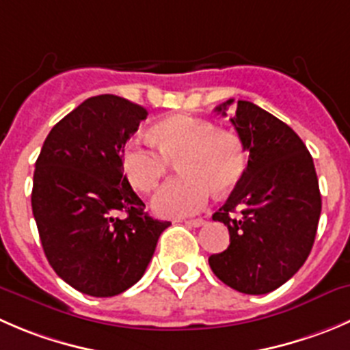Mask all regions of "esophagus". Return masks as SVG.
Wrapping results in <instances>:
<instances>
[{"label": "esophagus", "mask_w": 350, "mask_h": 350, "mask_svg": "<svg viewBox=\"0 0 350 350\" xmlns=\"http://www.w3.org/2000/svg\"><path fill=\"white\" fill-rule=\"evenodd\" d=\"M185 224H186V226H189V227H200V226H203V224H205V220H203V219H189V220H185Z\"/></svg>", "instance_id": "34e87169"}]
</instances>
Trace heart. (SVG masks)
Instances as JSON below:
<instances>
[{
	"mask_svg": "<svg viewBox=\"0 0 350 350\" xmlns=\"http://www.w3.org/2000/svg\"><path fill=\"white\" fill-rule=\"evenodd\" d=\"M157 148L148 138H130L121 150V167L137 191L148 193L178 161L181 176L169 179L152 198L159 215L185 217L205 208L213 189L227 193L246 171V150L236 133L215 130L208 120L176 114L152 128Z\"/></svg>",
	"mask_w": 350,
	"mask_h": 350,
	"instance_id": "obj_1",
	"label": "heart"
}]
</instances>
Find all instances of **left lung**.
<instances>
[{
    "instance_id": "left-lung-1",
    "label": "left lung",
    "mask_w": 350,
    "mask_h": 350,
    "mask_svg": "<svg viewBox=\"0 0 350 350\" xmlns=\"http://www.w3.org/2000/svg\"><path fill=\"white\" fill-rule=\"evenodd\" d=\"M234 100L215 107L226 116ZM244 150L246 171L212 215L227 226L230 244L208 258L212 272L244 294H267L304 265L321 213L313 157L296 131L247 100L230 118Z\"/></svg>"
}]
</instances>
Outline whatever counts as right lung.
<instances>
[{"instance_id": "1", "label": "right lung", "mask_w": 350, "mask_h": 350, "mask_svg": "<svg viewBox=\"0 0 350 350\" xmlns=\"http://www.w3.org/2000/svg\"><path fill=\"white\" fill-rule=\"evenodd\" d=\"M147 114L123 97H90L54 124L37 157L32 212L42 250L54 272L89 296L137 284L171 226L145 212L121 167V150Z\"/></svg>"}]
</instances>
